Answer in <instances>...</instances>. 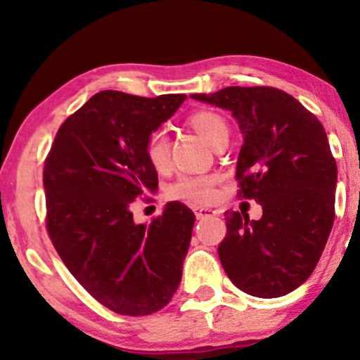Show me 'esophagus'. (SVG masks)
<instances>
[{
  "label": "esophagus",
  "instance_id": "esophagus-1",
  "mask_svg": "<svg viewBox=\"0 0 360 360\" xmlns=\"http://www.w3.org/2000/svg\"><path fill=\"white\" fill-rule=\"evenodd\" d=\"M193 211H195V216L198 219H203V218H208V216H214L216 214L214 210L203 208V206H195Z\"/></svg>",
  "mask_w": 360,
  "mask_h": 360
}]
</instances>
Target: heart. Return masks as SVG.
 I'll return each mask as SVG.
<instances>
[{
	"mask_svg": "<svg viewBox=\"0 0 360 360\" xmlns=\"http://www.w3.org/2000/svg\"><path fill=\"white\" fill-rule=\"evenodd\" d=\"M186 124L191 127L201 139L210 146L216 147L221 142L228 141L229 126L219 112L213 110H196L186 117ZM144 155L149 165L157 174H167L172 167L170 144L164 132H150L144 146ZM219 176L208 175H184L169 186L170 198L193 201V203H208L214 198V186L218 185Z\"/></svg>",
	"mask_w": 360,
	"mask_h": 360,
	"instance_id": "obj_1",
	"label": "heart"
}]
</instances>
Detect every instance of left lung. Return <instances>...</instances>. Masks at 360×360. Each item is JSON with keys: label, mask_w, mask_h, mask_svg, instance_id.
Listing matches in <instances>:
<instances>
[{"label": "left lung", "mask_w": 360, "mask_h": 360, "mask_svg": "<svg viewBox=\"0 0 360 360\" xmlns=\"http://www.w3.org/2000/svg\"><path fill=\"white\" fill-rule=\"evenodd\" d=\"M193 100L231 111L244 136L238 195L262 218L226 211L218 255L226 275L259 298L283 297L316 267L334 223L336 160L326 131L297 98L272 86H228Z\"/></svg>", "instance_id": "8db88e82"}]
</instances>
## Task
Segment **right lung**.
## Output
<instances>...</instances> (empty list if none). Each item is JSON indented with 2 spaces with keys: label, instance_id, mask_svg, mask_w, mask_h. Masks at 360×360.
<instances>
[{
  "label": "right lung",
  "instance_id": "obj_1",
  "mask_svg": "<svg viewBox=\"0 0 360 360\" xmlns=\"http://www.w3.org/2000/svg\"><path fill=\"white\" fill-rule=\"evenodd\" d=\"M185 98L96 93L58 127L44 164L53 248L96 302L126 316L159 311L181 280L193 211L170 201L146 226L134 223L131 206L159 185L147 137Z\"/></svg>",
  "mask_w": 360,
  "mask_h": 360
}]
</instances>
